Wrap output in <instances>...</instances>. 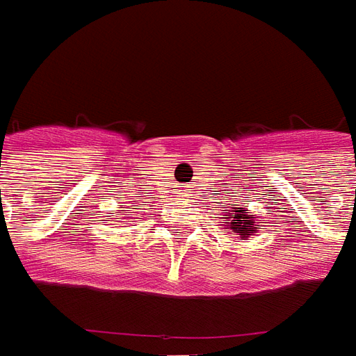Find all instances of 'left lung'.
<instances>
[{
    "label": "left lung",
    "mask_w": 356,
    "mask_h": 356,
    "mask_svg": "<svg viewBox=\"0 0 356 356\" xmlns=\"http://www.w3.org/2000/svg\"><path fill=\"white\" fill-rule=\"evenodd\" d=\"M229 227L233 233H237V235H243V237H249L250 231H254V219L249 216V211L245 209V207H235V211H233V216L229 217L227 221Z\"/></svg>",
    "instance_id": "left-lung-1"
}]
</instances>
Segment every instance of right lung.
<instances>
[{"label": "right lung", "instance_id": "right-lung-1", "mask_svg": "<svg viewBox=\"0 0 356 356\" xmlns=\"http://www.w3.org/2000/svg\"><path fill=\"white\" fill-rule=\"evenodd\" d=\"M121 213H125V211H121ZM127 213H129V211H127Z\"/></svg>", "mask_w": 356, "mask_h": 356}]
</instances>
